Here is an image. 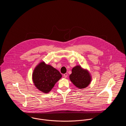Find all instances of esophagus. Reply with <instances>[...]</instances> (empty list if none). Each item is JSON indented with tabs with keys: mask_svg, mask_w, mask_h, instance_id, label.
<instances>
[{
	"mask_svg": "<svg viewBox=\"0 0 126 126\" xmlns=\"http://www.w3.org/2000/svg\"><path fill=\"white\" fill-rule=\"evenodd\" d=\"M67 76H68V74H67V73H65V74H63V77L64 78H67Z\"/></svg>",
	"mask_w": 126,
	"mask_h": 126,
	"instance_id": "1",
	"label": "esophagus"
}]
</instances>
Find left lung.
Instances as JSON below:
<instances>
[{"label": "left lung", "mask_w": 126, "mask_h": 126, "mask_svg": "<svg viewBox=\"0 0 126 126\" xmlns=\"http://www.w3.org/2000/svg\"><path fill=\"white\" fill-rule=\"evenodd\" d=\"M69 79L73 84L79 89L87 87L92 80L89 71L82 68L80 65H77L72 68Z\"/></svg>", "instance_id": "obj_1"}]
</instances>
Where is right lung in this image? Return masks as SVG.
Listing matches in <instances>:
<instances>
[{"label":"right lung","instance_id":"obj_1","mask_svg":"<svg viewBox=\"0 0 126 126\" xmlns=\"http://www.w3.org/2000/svg\"><path fill=\"white\" fill-rule=\"evenodd\" d=\"M60 72L44 62L40 63L32 73V80L36 88L43 93H49L62 78Z\"/></svg>","mask_w":126,"mask_h":126}]
</instances>
